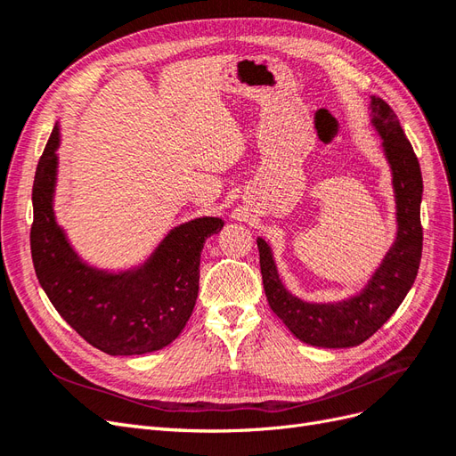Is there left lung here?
<instances>
[{
  "label": "left lung",
  "mask_w": 456,
  "mask_h": 456,
  "mask_svg": "<svg viewBox=\"0 0 456 456\" xmlns=\"http://www.w3.org/2000/svg\"><path fill=\"white\" fill-rule=\"evenodd\" d=\"M370 123L382 139L392 169L397 233L380 266L360 293L338 302H306L289 293L280 280L270 245L256 238L260 273L268 305L291 333L320 348H352L390 320L415 283L422 256V175L419 159L394 110L370 96Z\"/></svg>",
  "instance_id": "8db88e82"
}]
</instances>
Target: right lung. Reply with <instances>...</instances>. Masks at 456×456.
Segmentation results:
<instances>
[{"instance_id":"add662e5","label":"right lung","mask_w":456,"mask_h":456,"mask_svg":"<svg viewBox=\"0 0 456 456\" xmlns=\"http://www.w3.org/2000/svg\"><path fill=\"white\" fill-rule=\"evenodd\" d=\"M61 127L39 158L32 203V260L39 285L62 320L91 346L110 355H141L171 344L196 306L200 258L224 220L200 216L175 226L142 265L121 272L91 266L54 218Z\"/></svg>"}]
</instances>
